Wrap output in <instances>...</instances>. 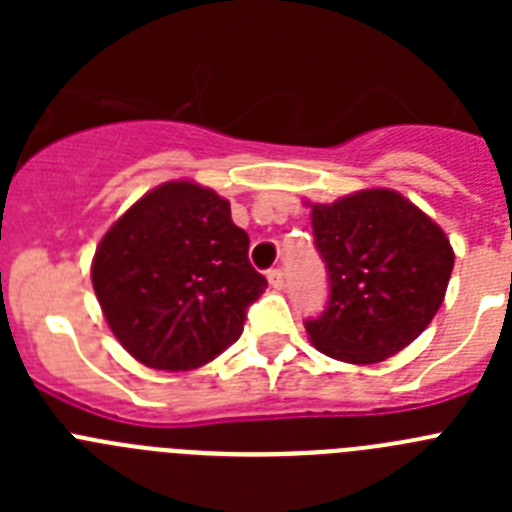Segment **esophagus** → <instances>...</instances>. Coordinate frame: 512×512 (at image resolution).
Masks as SVG:
<instances>
[{
  "label": "esophagus",
  "mask_w": 512,
  "mask_h": 512,
  "mask_svg": "<svg viewBox=\"0 0 512 512\" xmlns=\"http://www.w3.org/2000/svg\"><path fill=\"white\" fill-rule=\"evenodd\" d=\"M266 279H269V284L274 289H282L284 287V271L282 269H269Z\"/></svg>",
  "instance_id": "34e87169"
}]
</instances>
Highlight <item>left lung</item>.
I'll return each instance as SVG.
<instances>
[{"label":"left lung","mask_w":512,"mask_h":512,"mask_svg":"<svg viewBox=\"0 0 512 512\" xmlns=\"http://www.w3.org/2000/svg\"><path fill=\"white\" fill-rule=\"evenodd\" d=\"M328 269L323 315L305 323L312 346L346 364H377L413 343L441 307L454 248L395 189H364L310 205Z\"/></svg>","instance_id":"obj_1"}]
</instances>
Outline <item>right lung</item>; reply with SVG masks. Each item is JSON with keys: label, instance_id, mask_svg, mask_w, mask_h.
Segmentation results:
<instances>
[{"label": "right lung", "instance_id": "right-lung-1", "mask_svg": "<svg viewBox=\"0 0 512 512\" xmlns=\"http://www.w3.org/2000/svg\"><path fill=\"white\" fill-rule=\"evenodd\" d=\"M92 284L122 348L164 372L223 354L266 289L230 202L194 182L143 194L99 241Z\"/></svg>", "mask_w": 512, "mask_h": 512}]
</instances>
